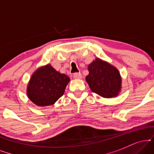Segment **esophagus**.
Segmentation results:
<instances>
[{"mask_svg":"<svg viewBox=\"0 0 154 154\" xmlns=\"http://www.w3.org/2000/svg\"><path fill=\"white\" fill-rule=\"evenodd\" d=\"M73 77L75 79H81L82 78V75L80 73H75L73 75Z\"/></svg>","mask_w":154,"mask_h":154,"instance_id":"1","label":"esophagus"}]
</instances>
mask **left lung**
I'll return each instance as SVG.
<instances>
[{"label":"left lung","mask_w":154,"mask_h":154,"mask_svg":"<svg viewBox=\"0 0 154 154\" xmlns=\"http://www.w3.org/2000/svg\"><path fill=\"white\" fill-rule=\"evenodd\" d=\"M85 80L93 93L103 98H115L122 89V77L115 66L96 58L88 66Z\"/></svg>","instance_id":"8db88e82"}]
</instances>
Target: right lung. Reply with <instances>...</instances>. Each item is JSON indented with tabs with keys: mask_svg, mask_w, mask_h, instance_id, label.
<instances>
[{
	"mask_svg": "<svg viewBox=\"0 0 154 154\" xmlns=\"http://www.w3.org/2000/svg\"><path fill=\"white\" fill-rule=\"evenodd\" d=\"M70 78L56 71L50 63L40 66L32 75L26 95L38 106L53 105L63 95Z\"/></svg>",
	"mask_w": 154,
	"mask_h": 154,
	"instance_id": "right-lung-1",
	"label": "right lung"
}]
</instances>
